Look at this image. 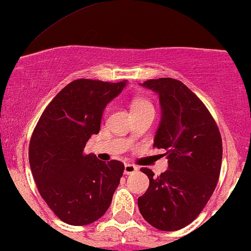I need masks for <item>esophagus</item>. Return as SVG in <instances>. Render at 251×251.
I'll return each mask as SVG.
<instances>
[{
    "label": "esophagus",
    "instance_id": "1",
    "mask_svg": "<svg viewBox=\"0 0 251 251\" xmlns=\"http://www.w3.org/2000/svg\"><path fill=\"white\" fill-rule=\"evenodd\" d=\"M137 171V168L133 164H126L125 165V174L126 175H131V174H135Z\"/></svg>",
    "mask_w": 251,
    "mask_h": 251
}]
</instances>
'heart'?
I'll return each mask as SVG.
<instances>
[{
  "label": "heart",
  "mask_w": 251,
  "mask_h": 251,
  "mask_svg": "<svg viewBox=\"0 0 251 251\" xmlns=\"http://www.w3.org/2000/svg\"><path fill=\"white\" fill-rule=\"evenodd\" d=\"M133 112L135 111H141V110H147V109H153V105L151 103L150 100H147V99L145 98H139V99H135V100L133 101Z\"/></svg>",
  "instance_id": "obj_1"
}]
</instances>
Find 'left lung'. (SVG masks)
<instances>
[{
  "mask_svg": "<svg viewBox=\"0 0 251 251\" xmlns=\"http://www.w3.org/2000/svg\"><path fill=\"white\" fill-rule=\"evenodd\" d=\"M142 86L159 94L161 121L153 146L166 151L169 169L160 176L141 169L150 187L137 204L148 224L177 231L198 218L217 187L222 135L206 105L179 80L151 79Z\"/></svg>",
  "mask_w": 251,
  "mask_h": 251,
  "instance_id": "1",
  "label": "left lung"
}]
</instances>
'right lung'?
Returning <instances> with one entry per match:
<instances>
[{
    "label": "right lung",
    "instance_id": "obj_1",
    "mask_svg": "<svg viewBox=\"0 0 251 251\" xmlns=\"http://www.w3.org/2000/svg\"><path fill=\"white\" fill-rule=\"evenodd\" d=\"M126 81L77 79L45 107L32 133L28 160L43 200L63 223L88 225L111 204L125 164L109 163L83 152L99 133L101 115Z\"/></svg>",
    "mask_w": 251,
    "mask_h": 251
}]
</instances>
